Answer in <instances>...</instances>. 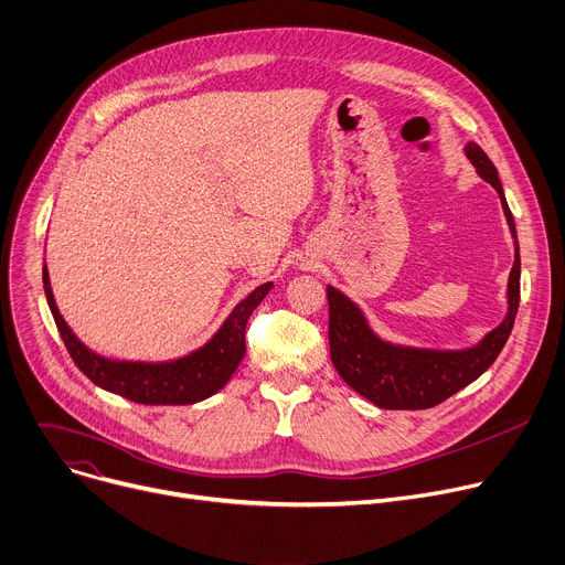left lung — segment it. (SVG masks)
<instances>
[{"label":"left lung","mask_w":565,"mask_h":565,"mask_svg":"<svg viewBox=\"0 0 565 565\" xmlns=\"http://www.w3.org/2000/svg\"><path fill=\"white\" fill-rule=\"evenodd\" d=\"M466 157L477 168V174L498 191L515 243V260L507 288V318L468 350L406 348L380 338L348 295L327 286L331 363L348 386L380 408L418 411L452 397L493 365L513 329L520 305V247L515 222L493 161L477 142L466 145Z\"/></svg>","instance_id":"1"}]
</instances>
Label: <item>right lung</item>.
<instances>
[{"label":"right lung","mask_w":565,"mask_h":565,"mask_svg":"<svg viewBox=\"0 0 565 565\" xmlns=\"http://www.w3.org/2000/svg\"><path fill=\"white\" fill-rule=\"evenodd\" d=\"M43 284L50 311L72 361L95 386L138 404H195L215 395L232 380V374L243 361L245 324L273 288V281L254 288L200 350L166 363H140L104 359L90 352L58 313L47 266L43 268Z\"/></svg>","instance_id":"obj_1"}]
</instances>
